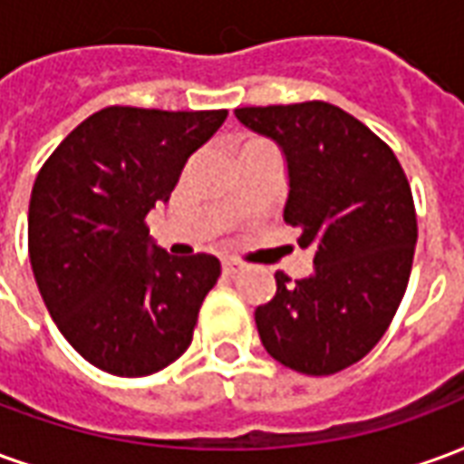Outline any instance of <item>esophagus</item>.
Wrapping results in <instances>:
<instances>
[{
	"mask_svg": "<svg viewBox=\"0 0 464 464\" xmlns=\"http://www.w3.org/2000/svg\"><path fill=\"white\" fill-rule=\"evenodd\" d=\"M246 266L241 261H236V258H223V273L226 276H236V273H241Z\"/></svg>",
	"mask_w": 464,
	"mask_h": 464,
	"instance_id": "1",
	"label": "esophagus"
}]
</instances>
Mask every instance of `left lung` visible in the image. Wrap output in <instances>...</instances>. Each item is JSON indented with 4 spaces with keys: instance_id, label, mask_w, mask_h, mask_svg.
I'll return each mask as SVG.
<instances>
[{
    "instance_id": "1",
    "label": "left lung",
    "mask_w": 464,
    "mask_h": 464,
    "mask_svg": "<svg viewBox=\"0 0 464 464\" xmlns=\"http://www.w3.org/2000/svg\"><path fill=\"white\" fill-rule=\"evenodd\" d=\"M236 119L278 143L283 218L315 248L311 278L276 273V295L256 308L263 348L285 368L333 375L375 348L405 295L418 241L410 183L388 143L338 106H243Z\"/></svg>"
}]
</instances>
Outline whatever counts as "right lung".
Here are the masks:
<instances>
[{
  "label": "right lung",
  "instance_id": "add662e5",
  "mask_svg": "<svg viewBox=\"0 0 464 464\" xmlns=\"http://www.w3.org/2000/svg\"><path fill=\"white\" fill-rule=\"evenodd\" d=\"M228 111L109 106L76 126L36 176L29 198V261L72 348L121 378L159 372L191 345L221 263L171 256L146 228L183 166Z\"/></svg>",
  "mask_w": 464,
  "mask_h": 464
}]
</instances>
